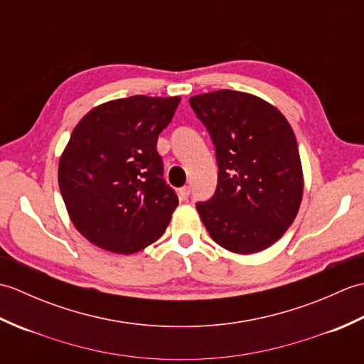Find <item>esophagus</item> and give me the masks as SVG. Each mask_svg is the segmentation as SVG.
Masks as SVG:
<instances>
[{"label": "esophagus", "instance_id": "1", "mask_svg": "<svg viewBox=\"0 0 364 364\" xmlns=\"http://www.w3.org/2000/svg\"><path fill=\"white\" fill-rule=\"evenodd\" d=\"M189 194H191V188L189 186H184L180 191H178V196H180L181 200H188Z\"/></svg>", "mask_w": 364, "mask_h": 364}]
</instances>
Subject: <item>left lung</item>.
<instances>
[{
	"label": "left lung",
	"mask_w": 364,
	"mask_h": 364,
	"mask_svg": "<svg viewBox=\"0 0 364 364\" xmlns=\"http://www.w3.org/2000/svg\"><path fill=\"white\" fill-rule=\"evenodd\" d=\"M215 145L218 189L197 203L208 233L223 249L250 255L275 244L296 219L304 172L296 134L264 100L237 90L189 98Z\"/></svg>",
	"instance_id": "1"
}]
</instances>
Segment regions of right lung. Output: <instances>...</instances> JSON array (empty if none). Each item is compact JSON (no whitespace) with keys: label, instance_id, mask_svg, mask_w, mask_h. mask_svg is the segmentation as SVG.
Wrapping results in <instances>:
<instances>
[{"label":"right lung","instance_id":"add662e5","mask_svg":"<svg viewBox=\"0 0 364 364\" xmlns=\"http://www.w3.org/2000/svg\"><path fill=\"white\" fill-rule=\"evenodd\" d=\"M180 100H111L75 127L59 159V189L75 228L100 249L133 255L166 231L178 197L162 178L156 142Z\"/></svg>","mask_w":364,"mask_h":364}]
</instances>
